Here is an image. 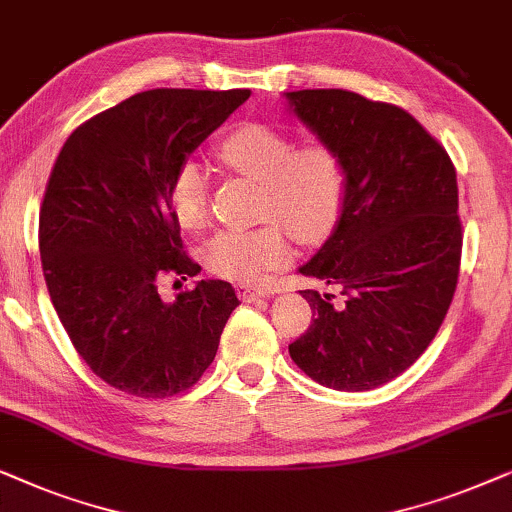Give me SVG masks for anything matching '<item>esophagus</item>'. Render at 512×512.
<instances>
[{"label": "esophagus", "instance_id": "34e87169", "mask_svg": "<svg viewBox=\"0 0 512 512\" xmlns=\"http://www.w3.org/2000/svg\"><path fill=\"white\" fill-rule=\"evenodd\" d=\"M269 295H274V290L252 288V285H238V297H241L243 302H255V299L269 297Z\"/></svg>", "mask_w": 512, "mask_h": 512}]
</instances>
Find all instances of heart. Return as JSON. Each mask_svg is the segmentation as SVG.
I'll list each match as a JSON object with an SVG mask.
<instances>
[{"label":"heart","mask_w":512,"mask_h":512,"mask_svg":"<svg viewBox=\"0 0 512 512\" xmlns=\"http://www.w3.org/2000/svg\"><path fill=\"white\" fill-rule=\"evenodd\" d=\"M278 128L248 124L229 133L217 156L236 173L262 182L255 229H222L203 245V262L213 274L236 283H257L264 271L288 257V231L299 243H320L332 234L344 210L346 166L332 147L295 149ZM170 208L185 229L208 220L210 182L201 163L185 161L170 182Z\"/></svg>","instance_id":"obj_1"}]
</instances>
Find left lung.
<instances>
[{"label": "left lung", "instance_id": "8db88e82", "mask_svg": "<svg viewBox=\"0 0 512 512\" xmlns=\"http://www.w3.org/2000/svg\"><path fill=\"white\" fill-rule=\"evenodd\" d=\"M290 112L342 156L337 227L299 274L313 323L290 358L335 391H370L403 374L438 335L461 264L456 170L405 109L342 88L285 93Z\"/></svg>", "mask_w": 512, "mask_h": 512}]
</instances>
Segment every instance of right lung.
I'll list each match as a JSON object with an SVG mask.
<instances>
[{
	"label": "right lung",
	"instance_id": "obj_1",
	"mask_svg": "<svg viewBox=\"0 0 512 512\" xmlns=\"http://www.w3.org/2000/svg\"><path fill=\"white\" fill-rule=\"evenodd\" d=\"M248 88H154L81 124L60 149L39 213L51 302L84 363L138 398L187 391L213 363L238 297L199 281L163 302L159 281L201 267L182 252L170 182Z\"/></svg>",
	"mask_w": 512,
	"mask_h": 512
}]
</instances>
